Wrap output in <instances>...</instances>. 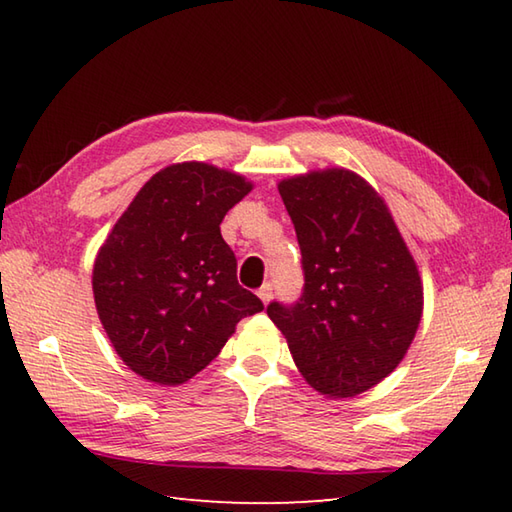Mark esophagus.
<instances>
[{
  "instance_id": "obj_1",
  "label": "esophagus",
  "mask_w": 512,
  "mask_h": 512,
  "mask_svg": "<svg viewBox=\"0 0 512 512\" xmlns=\"http://www.w3.org/2000/svg\"><path fill=\"white\" fill-rule=\"evenodd\" d=\"M273 290H275L273 284H270V281H268V284H264L262 288L257 290V295H259V299H262L264 303H268L270 299H273Z\"/></svg>"
}]
</instances>
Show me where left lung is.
<instances>
[{"mask_svg": "<svg viewBox=\"0 0 512 512\" xmlns=\"http://www.w3.org/2000/svg\"><path fill=\"white\" fill-rule=\"evenodd\" d=\"M297 231L303 288L270 301L308 383L352 398L396 369L422 317V284L385 202L347 169L312 171L279 184Z\"/></svg>", "mask_w": 512, "mask_h": 512, "instance_id": "left-lung-1", "label": "left lung"}]
</instances>
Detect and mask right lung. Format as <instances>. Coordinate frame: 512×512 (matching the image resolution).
<instances>
[{"label": "right lung", "instance_id": "1", "mask_svg": "<svg viewBox=\"0 0 512 512\" xmlns=\"http://www.w3.org/2000/svg\"><path fill=\"white\" fill-rule=\"evenodd\" d=\"M253 184L204 162L158 171L112 228L94 262L96 310L116 354L160 385H180L220 354L264 303L237 284L220 233Z\"/></svg>", "mask_w": 512, "mask_h": 512}]
</instances>
